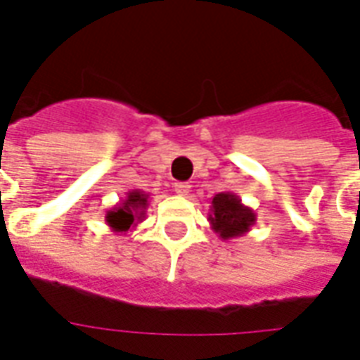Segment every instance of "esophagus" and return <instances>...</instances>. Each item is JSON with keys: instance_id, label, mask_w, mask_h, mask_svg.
<instances>
[{"instance_id": "1", "label": "esophagus", "mask_w": 360, "mask_h": 360, "mask_svg": "<svg viewBox=\"0 0 360 360\" xmlns=\"http://www.w3.org/2000/svg\"><path fill=\"white\" fill-rule=\"evenodd\" d=\"M173 191H175V195L187 196L188 191H191V185H188V183H175V185H173Z\"/></svg>"}]
</instances>
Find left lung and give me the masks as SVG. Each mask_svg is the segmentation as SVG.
Here are the masks:
<instances>
[{"mask_svg": "<svg viewBox=\"0 0 360 360\" xmlns=\"http://www.w3.org/2000/svg\"><path fill=\"white\" fill-rule=\"evenodd\" d=\"M208 221L221 241H229L249 233L250 227L257 224V214L252 208L245 206L235 193L227 191L212 198Z\"/></svg>", "mask_w": 360, "mask_h": 360, "instance_id": "left-lung-1", "label": "left lung"}]
</instances>
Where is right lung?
Returning a JSON list of instances; mask_svg holds the SVG:
<instances>
[{
  "mask_svg": "<svg viewBox=\"0 0 360 360\" xmlns=\"http://www.w3.org/2000/svg\"><path fill=\"white\" fill-rule=\"evenodd\" d=\"M150 195L144 191H129L125 198H121L111 210L105 212V224L115 233H127L133 231L134 227L141 224L146 210H148Z\"/></svg>",
  "mask_w": 360,
  "mask_h": 360,
  "instance_id": "add662e5",
  "label": "right lung"
}]
</instances>
